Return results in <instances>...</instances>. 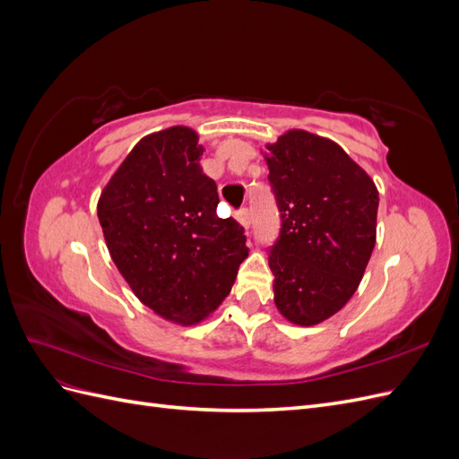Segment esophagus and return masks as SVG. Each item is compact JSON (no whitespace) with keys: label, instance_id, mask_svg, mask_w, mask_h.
Segmentation results:
<instances>
[{"label":"esophagus","instance_id":"obj_1","mask_svg":"<svg viewBox=\"0 0 459 459\" xmlns=\"http://www.w3.org/2000/svg\"><path fill=\"white\" fill-rule=\"evenodd\" d=\"M238 220H239V224L243 228H251L253 214H251V211H248V208H241V211L238 212Z\"/></svg>","mask_w":459,"mask_h":459}]
</instances>
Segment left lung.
I'll return each instance as SVG.
<instances>
[{"mask_svg":"<svg viewBox=\"0 0 459 459\" xmlns=\"http://www.w3.org/2000/svg\"><path fill=\"white\" fill-rule=\"evenodd\" d=\"M266 149L281 218L268 251L275 307L290 324H322L362 281L375 247L379 191L325 137L289 130Z\"/></svg>","mask_w":459,"mask_h":459,"instance_id":"obj_1","label":"left lung"}]
</instances>
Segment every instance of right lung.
Here are the masks:
<instances>
[{"mask_svg":"<svg viewBox=\"0 0 459 459\" xmlns=\"http://www.w3.org/2000/svg\"><path fill=\"white\" fill-rule=\"evenodd\" d=\"M199 135L186 126L137 143L105 186L97 216L135 297L174 324H199L228 297L247 258L245 230L220 218L203 174Z\"/></svg>","mask_w":459,"mask_h":459,"instance_id":"right-lung-1","label":"right lung"}]
</instances>
